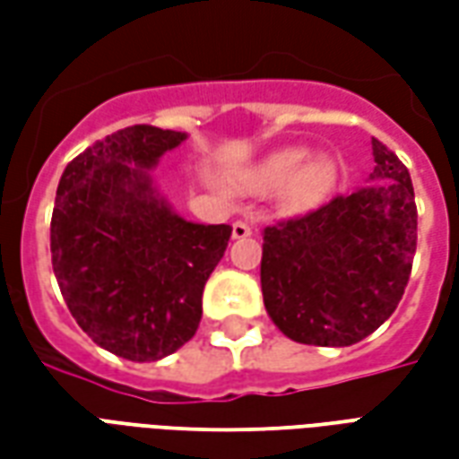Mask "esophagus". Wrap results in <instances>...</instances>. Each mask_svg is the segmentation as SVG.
Here are the masks:
<instances>
[{"mask_svg": "<svg viewBox=\"0 0 459 459\" xmlns=\"http://www.w3.org/2000/svg\"><path fill=\"white\" fill-rule=\"evenodd\" d=\"M250 236H253V223L250 221H236L233 223V238L243 240L250 238Z\"/></svg>", "mask_w": 459, "mask_h": 459, "instance_id": "obj_1", "label": "esophagus"}]
</instances>
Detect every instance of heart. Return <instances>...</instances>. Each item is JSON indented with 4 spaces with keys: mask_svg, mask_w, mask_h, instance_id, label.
<instances>
[{
    "mask_svg": "<svg viewBox=\"0 0 459 459\" xmlns=\"http://www.w3.org/2000/svg\"><path fill=\"white\" fill-rule=\"evenodd\" d=\"M334 181H337V171L327 160L309 161L307 150L288 147V150L273 152L260 161L246 177V189L255 194H273L288 186L285 199L290 206L298 211H309L327 199L329 191L334 189Z\"/></svg>",
    "mask_w": 459,
    "mask_h": 459,
    "instance_id": "heart-1",
    "label": "heart"
}]
</instances>
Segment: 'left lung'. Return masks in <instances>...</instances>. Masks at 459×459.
Instances as JSON below:
<instances>
[{"instance_id": "8db88e82", "label": "left lung", "mask_w": 459, "mask_h": 459, "mask_svg": "<svg viewBox=\"0 0 459 459\" xmlns=\"http://www.w3.org/2000/svg\"><path fill=\"white\" fill-rule=\"evenodd\" d=\"M371 147L368 184L263 230V302L292 342L351 346L403 298L418 240L413 184L384 142Z\"/></svg>"}]
</instances>
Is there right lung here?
Returning a JSON list of instances; mask_svg holds the SVG:
<instances>
[{"instance_id":"obj_1","label":"right lung","mask_w":459,"mask_h":459,"mask_svg":"<svg viewBox=\"0 0 459 459\" xmlns=\"http://www.w3.org/2000/svg\"><path fill=\"white\" fill-rule=\"evenodd\" d=\"M186 132L132 125L81 152L56 189L51 263L65 305L95 344L130 361H160L201 322L204 285L230 226L177 216L150 169Z\"/></svg>"}]
</instances>
